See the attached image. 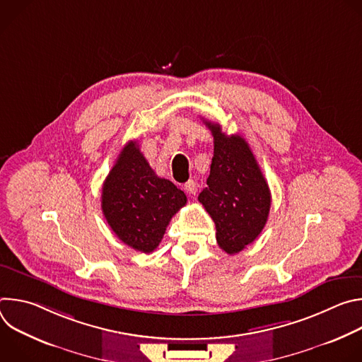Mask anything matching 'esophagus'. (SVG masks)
<instances>
[{
  "instance_id": "34e87169",
  "label": "esophagus",
  "mask_w": 362,
  "mask_h": 362,
  "mask_svg": "<svg viewBox=\"0 0 362 362\" xmlns=\"http://www.w3.org/2000/svg\"><path fill=\"white\" fill-rule=\"evenodd\" d=\"M185 190H186L189 194H196V192H197V185H196V182L189 180L187 183H185Z\"/></svg>"
}]
</instances>
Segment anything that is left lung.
I'll list each match as a JSON object with an SVG mask.
<instances>
[{"label":"left lung","instance_id":"8db88e82","mask_svg":"<svg viewBox=\"0 0 362 362\" xmlns=\"http://www.w3.org/2000/svg\"><path fill=\"white\" fill-rule=\"evenodd\" d=\"M204 124L212 132L215 147L208 187L197 199L216 225L219 247L235 255L265 228L271 192L247 141L239 134H225L218 123L204 120Z\"/></svg>","mask_w":362,"mask_h":362}]
</instances>
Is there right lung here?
Segmentation results:
<instances>
[{
    "instance_id": "obj_1",
    "label": "right lung",
    "mask_w": 362,
    "mask_h": 362,
    "mask_svg": "<svg viewBox=\"0 0 362 362\" xmlns=\"http://www.w3.org/2000/svg\"><path fill=\"white\" fill-rule=\"evenodd\" d=\"M186 200L170 180L154 173L137 141H129L103 183L101 209L123 243L150 253Z\"/></svg>"
}]
</instances>
